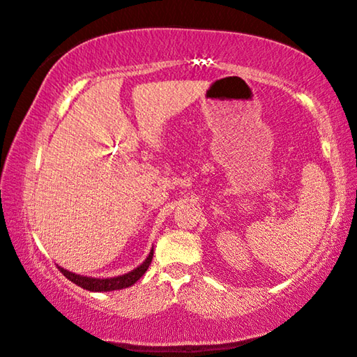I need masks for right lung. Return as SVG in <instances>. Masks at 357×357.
Wrapping results in <instances>:
<instances>
[{
  "label": "right lung",
  "mask_w": 357,
  "mask_h": 357,
  "mask_svg": "<svg viewBox=\"0 0 357 357\" xmlns=\"http://www.w3.org/2000/svg\"><path fill=\"white\" fill-rule=\"evenodd\" d=\"M152 257H153V249L150 250L149 257L144 260V264H140L137 268L130 270L129 273L119 275V277H113V278H92V277H84V275H77L69 272L66 268H61V273L66 277L69 281H73L74 284L80 286V288L89 289V291H114V289H123V288H129L132 286L135 281H137L142 275L147 272L149 265L152 264Z\"/></svg>",
  "instance_id": "obj_1"
}]
</instances>
